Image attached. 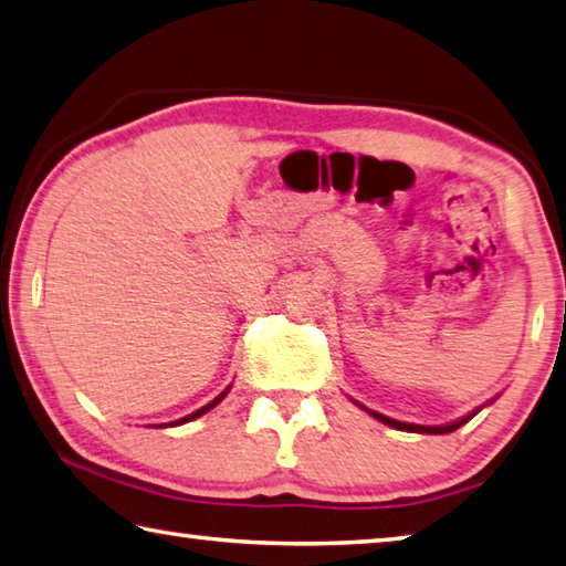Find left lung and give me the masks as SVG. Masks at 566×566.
<instances>
[{"label": "left lung", "instance_id": "obj_1", "mask_svg": "<svg viewBox=\"0 0 566 566\" xmlns=\"http://www.w3.org/2000/svg\"><path fill=\"white\" fill-rule=\"evenodd\" d=\"M368 413H371L374 418H378V420H384L386 426H390V428H398V430H410V433H430V436H443V433H453V430H458L460 426H465L468 420L475 416V413H470L468 418H460V420H455V423H450V426H410V423H400V420H394V418H386V416H381V413H376V410H368Z\"/></svg>", "mask_w": 566, "mask_h": 566}]
</instances>
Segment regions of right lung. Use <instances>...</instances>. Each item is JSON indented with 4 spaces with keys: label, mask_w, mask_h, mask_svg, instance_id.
<instances>
[{
    "label": "right lung",
    "mask_w": 566,
    "mask_h": 566,
    "mask_svg": "<svg viewBox=\"0 0 566 566\" xmlns=\"http://www.w3.org/2000/svg\"><path fill=\"white\" fill-rule=\"evenodd\" d=\"M224 394H228V390H224ZM224 394H222V396H218V398H214V400H212V403H208V406H202L200 410H195V413H190V416H185V418L176 420V423H170V426H180V423H188V420H192V418H200L202 413H208V410H210V408H214V406H218V403H220V400L224 398Z\"/></svg>",
    "instance_id": "right-lung-1"
}]
</instances>
